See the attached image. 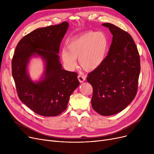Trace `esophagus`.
<instances>
[{
  "label": "esophagus",
  "instance_id": "34e87169",
  "mask_svg": "<svg viewBox=\"0 0 154 154\" xmlns=\"http://www.w3.org/2000/svg\"><path fill=\"white\" fill-rule=\"evenodd\" d=\"M77 78H78L79 81L80 83L84 82L85 81V76L82 75H79L77 76Z\"/></svg>",
  "mask_w": 154,
  "mask_h": 154
}]
</instances>
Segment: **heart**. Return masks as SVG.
Masks as SVG:
<instances>
[{"label": "heart", "mask_w": 154, "mask_h": 154, "mask_svg": "<svg viewBox=\"0 0 154 154\" xmlns=\"http://www.w3.org/2000/svg\"><path fill=\"white\" fill-rule=\"evenodd\" d=\"M109 38L103 32L89 30L71 39L66 51L62 53V59L69 69H74L79 58L80 67L90 72L99 67L106 57Z\"/></svg>", "instance_id": "obj_1"}]
</instances>
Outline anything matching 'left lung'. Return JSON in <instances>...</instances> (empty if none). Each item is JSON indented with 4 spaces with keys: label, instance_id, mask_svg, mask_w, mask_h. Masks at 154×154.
I'll list each match as a JSON object with an SVG mask.
<instances>
[{
    "label": "left lung",
    "instance_id": "1",
    "mask_svg": "<svg viewBox=\"0 0 154 154\" xmlns=\"http://www.w3.org/2000/svg\"><path fill=\"white\" fill-rule=\"evenodd\" d=\"M112 42L100 66L88 74L93 87L91 103L98 114L109 116L126 108L135 98L140 71V56L131 35L110 23Z\"/></svg>",
    "mask_w": 154,
    "mask_h": 154
}]
</instances>
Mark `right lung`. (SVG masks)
Listing matches in <instances>:
<instances>
[{
    "instance_id": "1",
    "label": "right lung",
    "mask_w": 154,
    "mask_h": 154,
    "mask_svg": "<svg viewBox=\"0 0 154 154\" xmlns=\"http://www.w3.org/2000/svg\"><path fill=\"white\" fill-rule=\"evenodd\" d=\"M68 27V22H63L37 29L24 36L15 48L12 74L18 96L22 103L40 116L60 115L80 84L76 72L62 69L58 55ZM37 54L45 61V70L42 79L34 82L26 68L30 58Z\"/></svg>"
}]
</instances>
